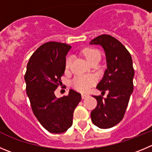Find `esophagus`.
I'll return each mask as SVG.
<instances>
[{
    "instance_id": "34e87169",
    "label": "esophagus",
    "mask_w": 152,
    "mask_h": 152,
    "mask_svg": "<svg viewBox=\"0 0 152 152\" xmlns=\"http://www.w3.org/2000/svg\"><path fill=\"white\" fill-rule=\"evenodd\" d=\"M87 97L88 94H82V98L83 99H86Z\"/></svg>"
}]
</instances>
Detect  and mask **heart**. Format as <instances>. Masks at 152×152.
I'll use <instances>...</instances> for the list:
<instances>
[{"label":"heart","instance_id":"1","mask_svg":"<svg viewBox=\"0 0 152 152\" xmlns=\"http://www.w3.org/2000/svg\"><path fill=\"white\" fill-rule=\"evenodd\" d=\"M86 60L90 63L94 59L97 58H100V54L97 49H86L83 52ZM72 58L68 57L65 62L66 68H69V65L71 64ZM96 82V79L93 76L90 75H79L76 76L72 81V85L77 91L81 92H87L90 89V88L93 86Z\"/></svg>","mask_w":152,"mask_h":152}]
</instances>
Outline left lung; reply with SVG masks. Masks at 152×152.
Segmentation results:
<instances>
[{
	"label": "left lung",
	"instance_id": "1",
	"mask_svg": "<svg viewBox=\"0 0 152 152\" xmlns=\"http://www.w3.org/2000/svg\"><path fill=\"white\" fill-rule=\"evenodd\" d=\"M90 44L100 45L105 52L107 68L97 88L109 92L106 98L93 96L97 105L91 113V121L100 128H110L122 120L134 91L133 61L124 45L110 35L98 36Z\"/></svg>",
	"mask_w": 152,
	"mask_h": 152
}]
</instances>
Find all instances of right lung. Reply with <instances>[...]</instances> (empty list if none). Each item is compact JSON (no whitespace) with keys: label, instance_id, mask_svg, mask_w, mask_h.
Wrapping results in <instances>:
<instances>
[{"label":"right lung","instance_id":"add662e5","mask_svg":"<svg viewBox=\"0 0 152 152\" xmlns=\"http://www.w3.org/2000/svg\"><path fill=\"white\" fill-rule=\"evenodd\" d=\"M70 49L66 43L46 42L34 52L27 65L25 80L31 108L42 127L52 134H61L71 127L73 112L82 99L73 89L61 98L55 95Z\"/></svg>","mask_w":152,"mask_h":152}]
</instances>
